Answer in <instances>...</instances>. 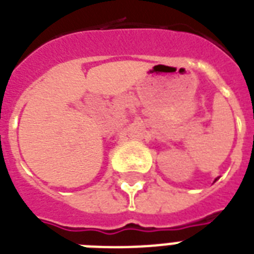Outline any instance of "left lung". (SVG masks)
Masks as SVG:
<instances>
[{
	"label": "left lung",
	"instance_id": "left-lung-1",
	"mask_svg": "<svg viewBox=\"0 0 254 254\" xmlns=\"http://www.w3.org/2000/svg\"><path fill=\"white\" fill-rule=\"evenodd\" d=\"M215 181H216V179H215Z\"/></svg>",
	"mask_w": 254,
	"mask_h": 254
}]
</instances>
